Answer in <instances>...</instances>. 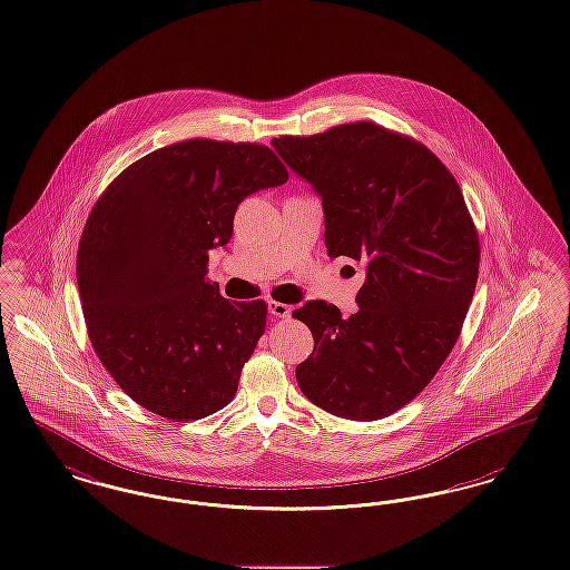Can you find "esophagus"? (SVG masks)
<instances>
[{"mask_svg": "<svg viewBox=\"0 0 570 570\" xmlns=\"http://www.w3.org/2000/svg\"><path fill=\"white\" fill-rule=\"evenodd\" d=\"M267 309L274 318H288L293 314V307L286 305V303H277V301H269L267 303Z\"/></svg>", "mask_w": 570, "mask_h": 570, "instance_id": "esophagus-1", "label": "esophagus"}]
</instances>
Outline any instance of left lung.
I'll return each instance as SVG.
<instances>
[{
  "instance_id": "obj_1",
  "label": "left lung",
  "mask_w": 570,
  "mask_h": 570,
  "mask_svg": "<svg viewBox=\"0 0 570 570\" xmlns=\"http://www.w3.org/2000/svg\"><path fill=\"white\" fill-rule=\"evenodd\" d=\"M272 146L322 199L328 256L366 269L350 318L324 301L293 314L314 335L296 384L333 415L386 417L433 380L473 301L479 239L460 186L429 148L366 120Z\"/></svg>"
}]
</instances>
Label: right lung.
<instances>
[{
  "label": "right lung",
  "mask_w": 570,
  "mask_h": 570,
  "mask_svg": "<svg viewBox=\"0 0 570 570\" xmlns=\"http://www.w3.org/2000/svg\"><path fill=\"white\" fill-rule=\"evenodd\" d=\"M286 180L267 146L188 139L129 165L92 207L76 261L82 312L137 405L190 422L233 401L267 305L220 295L207 254L227 246L237 205Z\"/></svg>",
  "instance_id": "obj_1"
}]
</instances>
